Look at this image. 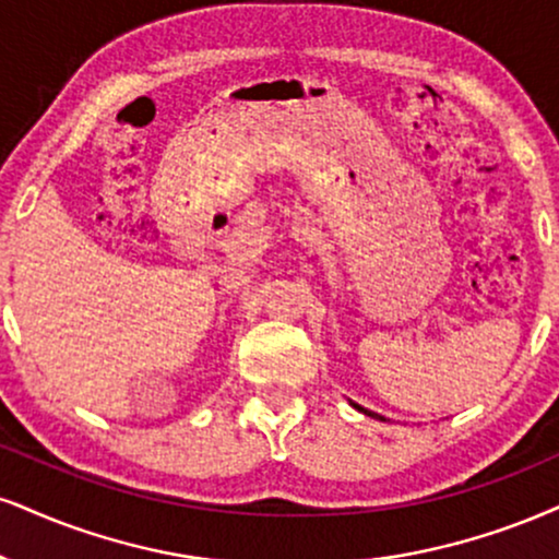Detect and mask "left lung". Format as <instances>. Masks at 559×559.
I'll list each match as a JSON object with an SVG mask.
<instances>
[{
    "instance_id": "1",
    "label": "left lung",
    "mask_w": 559,
    "mask_h": 559,
    "mask_svg": "<svg viewBox=\"0 0 559 559\" xmlns=\"http://www.w3.org/2000/svg\"><path fill=\"white\" fill-rule=\"evenodd\" d=\"M349 404H353L357 412H362V415H368V417H373V419H381V423H389V419H385V417H381V415H378V412H370V409H365V406H360V404H355V402H349Z\"/></svg>"
}]
</instances>
